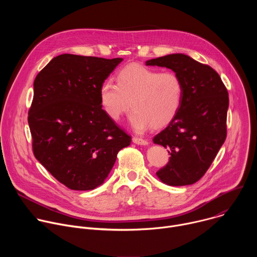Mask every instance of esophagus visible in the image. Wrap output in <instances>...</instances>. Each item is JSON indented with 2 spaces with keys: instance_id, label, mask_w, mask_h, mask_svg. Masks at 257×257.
<instances>
[{
  "instance_id": "esophagus-1",
  "label": "esophagus",
  "mask_w": 257,
  "mask_h": 257,
  "mask_svg": "<svg viewBox=\"0 0 257 257\" xmlns=\"http://www.w3.org/2000/svg\"><path fill=\"white\" fill-rule=\"evenodd\" d=\"M132 141L138 145H148L149 144V141L146 139H142V138H139V137H133L132 138Z\"/></svg>"
}]
</instances>
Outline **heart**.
Returning <instances> with one entry per match:
<instances>
[{
	"instance_id": "heart-1",
	"label": "heart",
	"mask_w": 257,
	"mask_h": 257,
	"mask_svg": "<svg viewBox=\"0 0 257 257\" xmlns=\"http://www.w3.org/2000/svg\"><path fill=\"white\" fill-rule=\"evenodd\" d=\"M99 101L104 113L112 120H119L130 106L131 127L143 132L152 126L162 128L178 115L184 86L175 72L132 63L123 67L117 74V84L105 79L98 89Z\"/></svg>"
}]
</instances>
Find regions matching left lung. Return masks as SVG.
Wrapping results in <instances>:
<instances>
[{
  "label": "left lung",
  "instance_id": "left-lung-1",
  "mask_svg": "<svg viewBox=\"0 0 257 257\" xmlns=\"http://www.w3.org/2000/svg\"><path fill=\"white\" fill-rule=\"evenodd\" d=\"M145 65L171 69L184 86L178 115L154 137V143L163 145L171 155L157 176L170 186L193 184L205 174L226 140L227 88L211 67L184 54L152 59Z\"/></svg>",
  "mask_w": 257,
  "mask_h": 257
}]
</instances>
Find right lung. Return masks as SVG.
Returning <instances> with one entry per match:
<instances>
[{
	"instance_id": "add662e5",
	"label": "right lung",
	"mask_w": 257,
	"mask_h": 257,
	"mask_svg": "<svg viewBox=\"0 0 257 257\" xmlns=\"http://www.w3.org/2000/svg\"><path fill=\"white\" fill-rule=\"evenodd\" d=\"M122 61L63 54L34 80L28 112L34 157L72 190L101 185L118 153L131 143L104 113L98 95L102 81Z\"/></svg>"
}]
</instances>
